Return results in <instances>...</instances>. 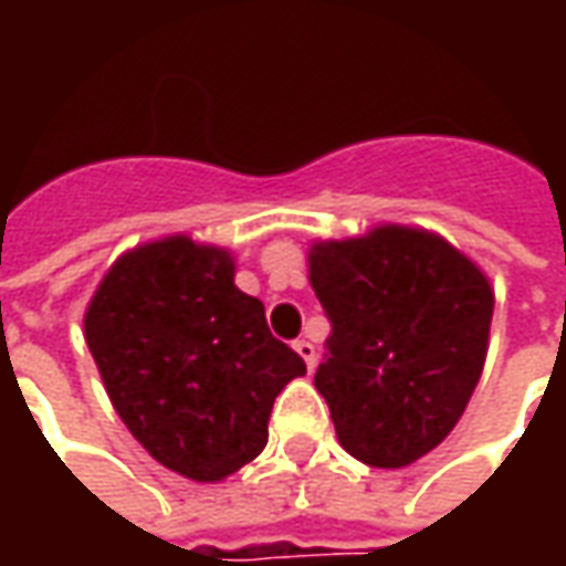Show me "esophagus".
Segmentation results:
<instances>
[{
	"mask_svg": "<svg viewBox=\"0 0 566 566\" xmlns=\"http://www.w3.org/2000/svg\"><path fill=\"white\" fill-rule=\"evenodd\" d=\"M293 346H295V353L302 356V361H305L308 368H315V359H317L315 343H312V339H295Z\"/></svg>",
	"mask_w": 566,
	"mask_h": 566,
	"instance_id": "esophagus-1",
	"label": "esophagus"
}]
</instances>
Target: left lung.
Here are the masks:
<instances>
[{"instance_id": "left-lung-1", "label": "left lung", "mask_w": 566, "mask_h": 566, "mask_svg": "<svg viewBox=\"0 0 566 566\" xmlns=\"http://www.w3.org/2000/svg\"><path fill=\"white\" fill-rule=\"evenodd\" d=\"M308 276L331 321L315 387L339 444L378 469L444 441L479 384L494 312L485 273L444 239L380 227L321 242Z\"/></svg>"}]
</instances>
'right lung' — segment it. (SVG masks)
Segmentation results:
<instances>
[{
	"label": "right lung",
	"mask_w": 566,
	"mask_h": 566,
	"mask_svg": "<svg viewBox=\"0 0 566 566\" xmlns=\"http://www.w3.org/2000/svg\"><path fill=\"white\" fill-rule=\"evenodd\" d=\"M223 249L172 235L122 254L84 315L106 394L166 469L220 482L268 444L276 394L305 375L232 283Z\"/></svg>",
	"instance_id": "obj_1"
}]
</instances>
